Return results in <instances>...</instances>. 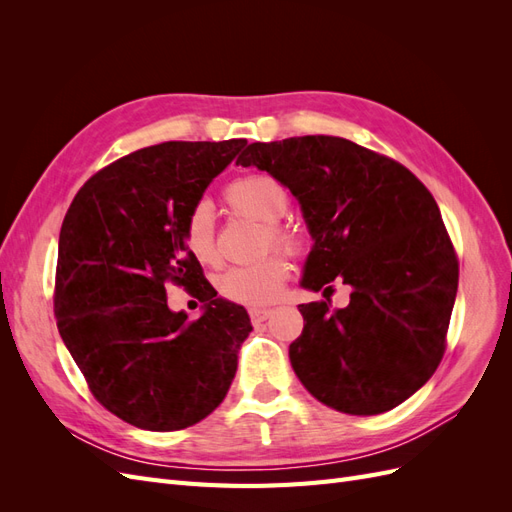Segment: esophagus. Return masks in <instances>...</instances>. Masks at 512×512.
<instances>
[{
    "mask_svg": "<svg viewBox=\"0 0 512 512\" xmlns=\"http://www.w3.org/2000/svg\"><path fill=\"white\" fill-rule=\"evenodd\" d=\"M271 314H273V309H265V307H252V309H250V318H252L254 324L265 322Z\"/></svg>",
    "mask_w": 512,
    "mask_h": 512,
    "instance_id": "1",
    "label": "esophagus"
}]
</instances>
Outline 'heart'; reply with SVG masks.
<instances>
[{
    "instance_id": "b5f03b06",
    "label": "heart",
    "mask_w": 512,
    "mask_h": 512,
    "mask_svg": "<svg viewBox=\"0 0 512 512\" xmlns=\"http://www.w3.org/2000/svg\"><path fill=\"white\" fill-rule=\"evenodd\" d=\"M226 203L232 213L252 222L262 224L260 252L269 250L282 254H299L303 239L297 230L282 224V218L290 209V196L284 185L271 175H245L232 181L226 188ZM183 241L188 252L200 265H218L220 254L215 245L213 211L207 203L196 205L183 226ZM288 280V265L280 256H269L254 267H239L226 271L218 288L222 297L232 303L265 307L280 299Z\"/></svg>"
}]
</instances>
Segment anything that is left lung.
Masks as SVG:
<instances>
[{
  "instance_id": "8db88e82",
  "label": "left lung",
  "mask_w": 512,
  "mask_h": 512,
  "mask_svg": "<svg viewBox=\"0 0 512 512\" xmlns=\"http://www.w3.org/2000/svg\"><path fill=\"white\" fill-rule=\"evenodd\" d=\"M237 164L267 170L299 200L314 239L301 286H352L344 309L299 305L294 374L339 412L393 410L446 350L459 260L438 203L406 166L339 136L252 143Z\"/></svg>"
}]
</instances>
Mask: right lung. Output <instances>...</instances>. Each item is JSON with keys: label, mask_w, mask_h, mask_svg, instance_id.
Here are the masks:
<instances>
[{"label": "right lung", "mask_w": 512, "mask_h": 512, "mask_svg": "<svg viewBox=\"0 0 512 512\" xmlns=\"http://www.w3.org/2000/svg\"><path fill=\"white\" fill-rule=\"evenodd\" d=\"M245 138L170 141L104 166L74 196L59 232L55 318L100 404L138 429L177 431L222 404L252 324L207 282L183 226ZM206 303L188 321L165 286Z\"/></svg>", "instance_id": "1"}]
</instances>
